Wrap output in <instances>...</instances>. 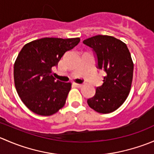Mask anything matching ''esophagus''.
I'll use <instances>...</instances> for the list:
<instances>
[{"label":"esophagus","mask_w":154,"mask_h":154,"mask_svg":"<svg viewBox=\"0 0 154 154\" xmlns=\"http://www.w3.org/2000/svg\"><path fill=\"white\" fill-rule=\"evenodd\" d=\"M73 85L74 86L77 87V88H80L82 86V84H80V83H73Z\"/></svg>","instance_id":"obj_1"}]
</instances>
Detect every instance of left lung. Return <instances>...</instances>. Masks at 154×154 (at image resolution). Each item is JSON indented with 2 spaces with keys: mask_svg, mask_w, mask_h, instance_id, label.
<instances>
[{
  "mask_svg": "<svg viewBox=\"0 0 154 154\" xmlns=\"http://www.w3.org/2000/svg\"><path fill=\"white\" fill-rule=\"evenodd\" d=\"M83 42L95 53L97 68L106 72L103 85L96 88L87 103L99 113L114 112L123 104L131 88L133 63L130 51L125 43L110 35H97Z\"/></svg>",
  "mask_w": 154,
  "mask_h": 154,
  "instance_id": "obj_1",
  "label": "left lung"
}]
</instances>
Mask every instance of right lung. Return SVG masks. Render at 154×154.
Returning a JSON list of instances; mask_svg holds the SVG:
<instances>
[{"mask_svg":"<svg viewBox=\"0 0 154 154\" xmlns=\"http://www.w3.org/2000/svg\"><path fill=\"white\" fill-rule=\"evenodd\" d=\"M80 41V38H42L22 48L14 64V81L18 96L29 110L49 116L64 106L71 83L56 80L52 68Z\"/></svg>","mask_w":154,"mask_h":154,"instance_id":"right-lung-1","label":"right lung"}]
</instances>
